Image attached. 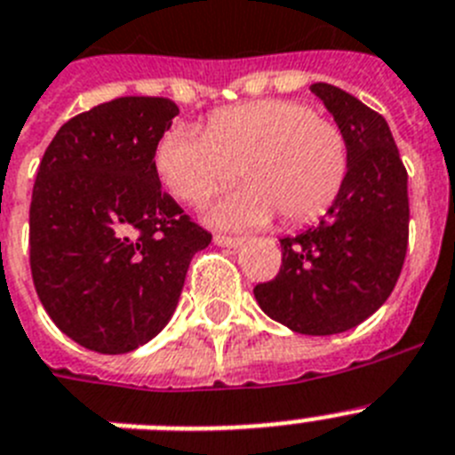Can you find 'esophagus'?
Instances as JSON below:
<instances>
[{"label": "esophagus", "mask_w": 455, "mask_h": 455, "mask_svg": "<svg viewBox=\"0 0 455 455\" xmlns=\"http://www.w3.org/2000/svg\"><path fill=\"white\" fill-rule=\"evenodd\" d=\"M213 243L220 248H239L243 243L242 236H225V235H216L213 236Z\"/></svg>", "instance_id": "esophagus-1"}]
</instances>
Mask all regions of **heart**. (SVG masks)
<instances>
[{"instance_id": "heart-1", "label": "heart", "mask_w": 455, "mask_h": 455, "mask_svg": "<svg viewBox=\"0 0 455 455\" xmlns=\"http://www.w3.org/2000/svg\"><path fill=\"white\" fill-rule=\"evenodd\" d=\"M154 165L174 197L202 202L236 177L246 186L220 197L209 220L223 228H259L275 212L290 225L317 219L336 200L347 174V145L336 124L294 100H255L209 116L204 133L168 128Z\"/></svg>"}]
</instances>
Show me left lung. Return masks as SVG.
Returning <instances> with one entry per match:
<instances>
[{
	"label": "left lung",
	"instance_id": "8db88e82",
	"mask_svg": "<svg viewBox=\"0 0 455 455\" xmlns=\"http://www.w3.org/2000/svg\"><path fill=\"white\" fill-rule=\"evenodd\" d=\"M310 92L347 145V174L327 219L281 239L283 265L255 285L271 320L306 336L355 329L394 292L407 253V172L382 115L327 83Z\"/></svg>",
	"mask_w": 455,
	"mask_h": 455
}]
</instances>
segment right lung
Returning <instances> with one entry per match:
<instances>
[{
	"instance_id": "obj_1",
	"label": "right lung",
	"mask_w": 455,
	"mask_h": 455,
	"mask_svg": "<svg viewBox=\"0 0 455 455\" xmlns=\"http://www.w3.org/2000/svg\"><path fill=\"white\" fill-rule=\"evenodd\" d=\"M180 108L124 96L76 115L38 165L29 265L43 308L68 339L124 355L163 331L190 259L212 243L163 193L154 165Z\"/></svg>"
}]
</instances>
